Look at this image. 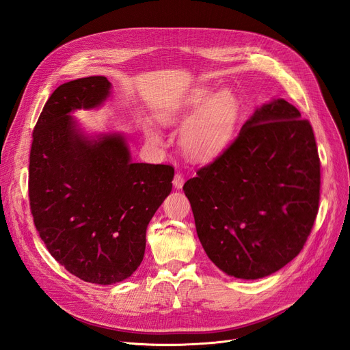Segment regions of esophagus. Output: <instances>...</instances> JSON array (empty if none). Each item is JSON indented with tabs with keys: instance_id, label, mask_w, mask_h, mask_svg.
I'll list each match as a JSON object with an SVG mask.
<instances>
[{
	"instance_id": "34e87169",
	"label": "esophagus",
	"mask_w": 350,
	"mask_h": 350,
	"mask_svg": "<svg viewBox=\"0 0 350 350\" xmlns=\"http://www.w3.org/2000/svg\"><path fill=\"white\" fill-rule=\"evenodd\" d=\"M183 183H185L183 174H182V173H176V176H174V178H173V186H174V189H182Z\"/></svg>"
}]
</instances>
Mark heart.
Listing matches in <instances>:
<instances>
[{
	"label": "heart",
	"instance_id": "obj_1",
	"mask_svg": "<svg viewBox=\"0 0 350 350\" xmlns=\"http://www.w3.org/2000/svg\"><path fill=\"white\" fill-rule=\"evenodd\" d=\"M240 115L239 100L230 90L199 87L178 103L161 110L157 119L163 125H185L180 144L190 160L208 163L225 150L234 135ZM151 142H160V135L152 128L145 131Z\"/></svg>",
	"mask_w": 350,
	"mask_h": 350
}]
</instances>
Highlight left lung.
<instances>
[{
	"label": "left lung",
	"instance_id": "1",
	"mask_svg": "<svg viewBox=\"0 0 350 350\" xmlns=\"http://www.w3.org/2000/svg\"><path fill=\"white\" fill-rule=\"evenodd\" d=\"M183 190L213 265L239 279L278 272L302 250L319 211L310 122L284 98L256 107L237 139Z\"/></svg>",
	"mask_w": 350,
	"mask_h": 350
}]
</instances>
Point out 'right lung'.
Returning a JSON list of instances; mask_svg holds the SVG:
<instances>
[{
  "mask_svg": "<svg viewBox=\"0 0 350 350\" xmlns=\"http://www.w3.org/2000/svg\"><path fill=\"white\" fill-rule=\"evenodd\" d=\"M111 94L106 77L61 84L33 131L29 198L42 241L59 265L90 284L111 285L141 265L146 227L172 191L174 168L133 163L119 131L87 133L77 110Z\"/></svg>",
  "mask_w": 350,
  "mask_h": 350,
  "instance_id": "add662e5",
  "label": "right lung"
}]
</instances>
